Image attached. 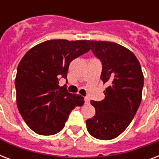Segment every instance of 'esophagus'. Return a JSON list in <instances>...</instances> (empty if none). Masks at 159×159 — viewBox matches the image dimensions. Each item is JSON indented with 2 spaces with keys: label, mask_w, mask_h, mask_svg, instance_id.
<instances>
[{
  "label": "esophagus",
  "mask_w": 159,
  "mask_h": 159,
  "mask_svg": "<svg viewBox=\"0 0 159 159\" xmlns=\"http://www.w3.org/2000/svg\"><path fill=\"white\" fill-rule=\"evenodd\" d=\"M84 101H85V104H88V103H89V102H90V100H89V98H88V97H85Z\"/></svg>",
  "instance_id": "obj_1"
}]
</instances>
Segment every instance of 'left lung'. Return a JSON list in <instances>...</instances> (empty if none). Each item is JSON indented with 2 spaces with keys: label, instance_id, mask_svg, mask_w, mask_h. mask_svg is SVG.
Masks as SVG:
<instances>
[{
  "label": "left lung",
  "instance_id": "1",
  "mask_svg": "<svg viewBox=\"0 0 159 159\" xmlns=\"http://www.w3.org/2000/svg\"><path fill=\"white\" fill-rule=\"evenodd\" d=\"M88 43L102 62L101 79L108 87L104 100L91 101L96 114L86 121L87 129L94 138L109 140L120 135L135 116L142 98L143 75L139 60L128 48L106 41Z\"/></svg>",
  "mask_w": 159,
  "mask_h": 159
}]
</instances>
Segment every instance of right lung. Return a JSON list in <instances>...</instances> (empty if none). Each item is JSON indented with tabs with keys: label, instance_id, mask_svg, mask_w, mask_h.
I'll return each instance as SVG.
<instances>
[{
	"label": "right lung",
	"instance_id": "right-lung-1",
	"mask_svg": "<svg viewBox=\"0 0 159 159\" xmlns=\"http://www.w3.org/2000/svg\"><path fill=\"white\" fill-rule=\"evenodd\" d=\"M87 40H48L27 52L17 67V107L30 128L41 135H53L63 129L71 111L84 98L60 87L67 80L70 62L87 53Z\"/></svg>",
	"mask_w": 159,
	"mask_h": 159
}]
</instances>
